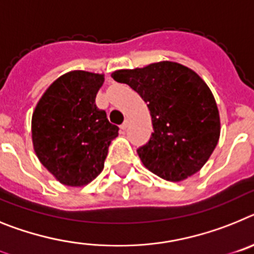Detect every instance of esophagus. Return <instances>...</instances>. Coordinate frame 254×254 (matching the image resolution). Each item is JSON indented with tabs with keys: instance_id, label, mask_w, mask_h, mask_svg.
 Returning <instances> with one entry per match:
<instances>
[{
	"instance_id": "34e87169",
	"label": "esophagus",
	"mask_w": 254,
	"mask_h": 254,
	"mask_svg": "<svg viewBox=\"0 0 254 254\" xmlns=\"http://www.w3.org/2000/svg\"><path fill=\"white\" fill-rule=\"evenodd\" d=\"M127 125H129V120H125V121H124V123H123V124H121L120 129H121V130H123V131H124V130H127Z\"/></svg>"
}]
</instances>
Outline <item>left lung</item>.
Segmentation results:
<instances>
[{
	"label": "left lung",
	"mask_w": 254,
	"mask_h": 254,
	"mask_svg": "<svg viewBox=\"0 0 254 254\" xmlns=\"http://www.w3.org/2000/svg\"><path fill=\"white\" fill-rule=\"evenodd\" d=\"M119 83L147 103L153 133L138 149L144 167L169 182H183L204 166L220 138L215 97L194 70L174 61L116 70Z\"/></svg>",
	"instance_id": "obj_1"
}]
</instances>
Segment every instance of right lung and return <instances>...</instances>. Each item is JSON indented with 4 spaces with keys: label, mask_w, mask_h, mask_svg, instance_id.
I'll list each match as a JSON object with an SVG mask.
<instances>
[{
    "label": "right lung",
    "mask_w": 254,
    "mask_h": 254,
    "mask_svg": "<svg viewBox=\"0 0 254 254\" xmlns=\"http://www.w3.org/2000/svg\"><path fill=\"white\" fill-rule=\"evenodd\" d=\"M105 75L72 70L46 89L32 116L33 148L41 164L67 187L89 184L105 166L119 134L96 96Z\"/></svg>",
    "instance_id": "add662e5"
}]
</instances>
